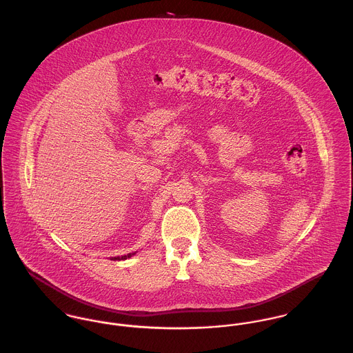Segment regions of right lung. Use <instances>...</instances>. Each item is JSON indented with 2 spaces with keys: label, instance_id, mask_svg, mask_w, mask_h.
I'll use <instances>...</instances> for the list:
<instances>
[{
  "label": "right lung",
  "instance_id": "add662e5",
  "mask_svg": "<svg viewBox=\"0 0 353 353\" xmlns=\"http://www.w3.org/2000/svg\"><path fill=\"white\" fill-rule=\"evenodd\" d=\"M132 255H134V252H130V254H128V255H122V256H114V259H117V261H121V259H128V258H130Z\"/></svg>",
  "mask_w": 353,
  "mask_h": 353
}]
</instances>
